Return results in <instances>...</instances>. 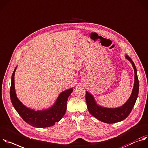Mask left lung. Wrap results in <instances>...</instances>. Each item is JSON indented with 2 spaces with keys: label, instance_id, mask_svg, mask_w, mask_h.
Segmentation results:
<instances>
[{
  "label": "left lung",
  "instance_id": "8db88e82",
  "mask_svg": "<svg viewBox=\"0 0 148 148\" xmlns=\"http://www.w3.org/2000/svg\"><path fill=\"white\" fill-rule=\"evenodd\" d=\"M125 58L130 61L134 68L135 81L131 95L124 105L118 108L101 107L96 103L93 96L90 93L86 92V101L88 111L97 120L104 123L112 124L125 120L131 112L138 96L139 80L137 70L131 58L127 55H125Z\"/></svg>",
  "mask_w": 148,
  "mask_h": 148
}]
</instances>
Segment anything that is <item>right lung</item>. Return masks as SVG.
I'll use <instances>...</instances> for the list:
<instances>
[{
	"mask_svg": "<svg viewBox=\"0 0 148 148\" xmlns=\"http://www.w3.org/2000/svg\"><path fill=\"white\" fill-rule=\"evenodd\" d=\"M17 67L12 76V84L10 89L11 101L15 110L27 124L36 128L51 127L60 121L65 114L68 99L73 92V88L64 91L59 95L55 104L49 108L41 111H36L27 108L18 99L14 87V73Z\"/></svg>",
	"mask_w": 148,
	"mask_h": 148,
	"instance_id": "obj_1",
	"label": "right lung"
}]
</instances>
